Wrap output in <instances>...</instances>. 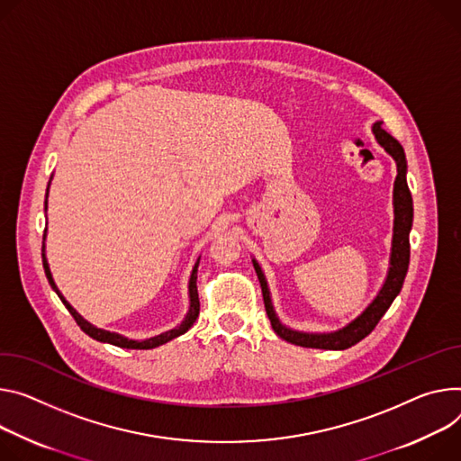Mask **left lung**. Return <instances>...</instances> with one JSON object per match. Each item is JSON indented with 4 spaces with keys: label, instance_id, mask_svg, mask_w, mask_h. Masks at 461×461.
Returning a JSON list of instances; mask_svg holds the SVG:
<instances>
[{
    "label": "left lung",
    "instance_id": "8db88e82",
    "mask_svg": "<svg viewBox=\"0 0 461 461\" xmlns=\"http://www.w3.org/2000/svg\"><path fill=\"white\" fill-rule=\"evenodd\" d=\"M371 132L379 143L393 159L397 165V176L393 182V237H392V254H390V268L386 274V279L381 286V290L376 292V296L373 302L349 323H346L342 329L337 330H329V332H307V330H296L292 327H286L272 303V294L270 288L265 277V272L261 265L252 259L254 268L258 272L261 290H263V300H265V309L270 318L272 329L276 330L277 337L283 340L302 346V348H314V349H332V351H342L348 349L355 344H358L362 339H366L367 334L375 329V325L381 321V318L386 314L393 300L402 288L406 272H408V263H410V230L413 222V202L411 194L406 184V156L401 147V143L390 136L383 127L381 121L375 122L371 127Z\"/></svg>",
    "mask_w": 461,
    "mask_h": 461
}]
</instances>
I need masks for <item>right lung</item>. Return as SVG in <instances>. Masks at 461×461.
<instances>
[{
  "label": "right lung",
  "instance_id": "add662e5",
  "mask_svg": "<svg viewBox=\"0 0 461 461\" xmlns=\"http://www.w3.org/2000/svg\"><path fill=\"white\" fill-rule=\"evenodd\" d=\"M53 178V175H51ZM50 185H51V180L48 184V193H46V212H48V194H50ZM41 261H44V270H46V276H48V281L50 285L53 286V290L59 294V298L62 300V303L66 305V309L69 311V314L75 318V321L78 323V327L85 330L88 337H92L94 340L97 342H103V344H112V346H117V348H122V349H154L158 346H163L167 342H171L175 339H178L180 334L187 332L193 323L196 321L198 318V312H200V302H198V292H196V272H198V263H200V258L196 259L193 270H191V277H189V309H187V314L185 318L173 329L165 330V332H159L156 334V337H150V339H145V340H132V339H127L122 337V334L119 332H113V330H106V329H101V327H95L94 323H90L88 320L82 318L71 305L69 302L62 296V292L59 290L55 279H53V274L50 270V263H48V258H46V233H44V246H41Z\"/></svg>",
  "mask_w": 461,
  "mask_h": 461
}]
</instances>
